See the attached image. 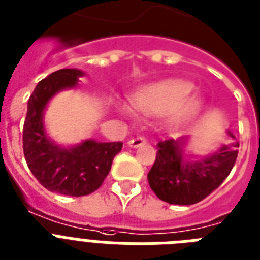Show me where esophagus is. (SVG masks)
I'll list each match as a JSON object with an SVG mask.
<instances>
[{
    "instance_id": "obj_1",
    "label": "esophagus",
    "mask_w": 260,
    "mask_h": 260,
    "mask_svg": "<svg viewBox=\"0 0 260 260\" xmlns=\"http://www.w3.org/2000/svg\"><path fill=\"white\" fill-rule=\"evenodd\" d=\"M147 143V140L144 139V137H135V139H131L129 141H128V147L131 148H139L141 147V145H144V144Z\"/></svg>"
}]
</instances>
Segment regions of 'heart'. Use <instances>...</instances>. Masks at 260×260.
Here are the masks:
<instances>
[{
  "mask_svg": "<svg viewBox=\"0 0 260 260\" xmlns=\"http://www.w3.org/2000/svg\"><path fill=\"white\" fill-rule=\"evenodd\" d=\"M194 84L187 80L169 79L152 83L137 89L132 102L137 111L149 116L165 115L172 126H180L197 115L201 107L200 98L191 95ZM116 108L125 116H134V107L117 100Z\"/></svg>",
  "mask_w": 260,
  "mask_h": 260,
  "instance_id": "b5f03b06",
  "label": "heart"
}]
</instances>
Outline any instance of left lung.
Here are the masks:
<instances>
[{
	"mask_svg": "<svg viewBox=\"0 0 260 260\" xmlns=\"http://www.w3.org/2000/svg\"><path fill=\"white\" fill-rule=\"evenodd\" d=\"M231 141L202 158L187 156V137L169 139L157 144L156 161L148 173V182L157 197L171 205H193L206 198L230 174L239 143L228 131Z\"/></svg>",
	"mask_w": 260,
	"mask_h": 260,
	"instance_id": "8db88e82",
	"label": "left lung"
}]
</instances>
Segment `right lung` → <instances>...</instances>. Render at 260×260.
I'll return each instance as SVG.
<instances>
[{
  "label": "right lung",
  "mask_w": 260,
  "mask_h": 260,
  "mask_svg": "<svg viewBox=\"0 0 260 260\" xmlns=\"http://www.w3.org/2000/svg\"><path fill=\"white\" fill-rule=\"evenodd\" d=\"M84 75L78 69H62L37 84L27 102L23 124V153L27 167L47 190L80 197L98 190L108 176L113 157L123 143H99L92 139L62 147L45 129L43 115L50 100L63 89L75 88Z\"/></svg>",
  "instance_id": "obj_1"
}]
</instances>
